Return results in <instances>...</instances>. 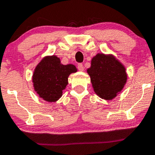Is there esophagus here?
<instances>
[{
    "label": "esophagus",
    "instance_id": "obj_1",
    "mask_svg": "<svg viewBox=\"0 0 155 155\" xmlns=\"http://www.w3.org/2000/svg\"><path fill=\"white\" fill-rule=\"evenodd\" d=\"M77 68L79 71H83L84 70V67H83V64H81V63H79V64H77Z\"/></svg>",
    "mask_w": 155,
    "mask_h": 155
}]
</instances>
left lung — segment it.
Returning a JSON list of instances; mask_svg holds the SVG:
<instances>
[{"label": "left lung", "instance_id": "1", "mask_svg": "<svg viewBox=\"0 0 155 155\" xmlns=\"http://www.w3.org/2000/svg\"><path fill=\"white\" fill-rule=\"evenodd\" d=\"M94 92L104 100H112L121 92L127 80L124 65L113 55L97 54L87 69Z\"/></svg>", "mask_w": 155, "mask_h": 155}]
</instances>
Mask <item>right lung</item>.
<instances>
[{
  "mask_svg": "<svg viewBox=\"0 0 155 155\" xmlns=\"http://www.w3.org/2000/svg\"><path fill=\"white\" fill-rule=\"evenodd\" d=\"M77 71L73 64H61L57 56H48L37 65L33 75L35 91L44 101H57L68 85L70 74Z\"/></svg>",
  "mask_w": 155,
  "mask_h": 155,
  "instance_id": "1",
  "label": "right lung"
}]
</instances>
